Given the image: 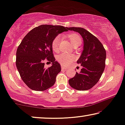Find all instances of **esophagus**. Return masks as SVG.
<instances>
[{
	"mask_svg": "<svg viewBox=\"0 0 125 125\" xmlns=\"http://www.w3.org/2000/svg\"><path fill=\"white\" fill-rule=\"evenodd\" d=\"M61 69L62 70H66V68L65 66H63V65H61Z\"/></svg>",
	"mask_w": 125,
	"mask_h": 125,
	"instance_id": "obj_1",
	"label": "esophagus"
}]
</instances>
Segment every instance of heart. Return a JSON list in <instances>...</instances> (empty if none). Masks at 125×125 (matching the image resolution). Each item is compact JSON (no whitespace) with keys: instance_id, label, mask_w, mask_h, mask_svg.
Here are the masks:
<instances>
[{"instance_id":"1","label":"heart","mask_w":125,"mask_h":125,"mask_svg":"<svg viewBox=\"0 0 125 125\" xmlns=\"http://www.w3.org/2000/svg\"><path fill=\"white\" fill-rule=\"evenodd\" d=\"M68 37L74 46L80 45L82 43L81 37L77 33H70L68 35ZM61 41V37L60 35L56 36L52 40V48L54 52H57L59 51ZM75 59H76V57L74 54L68 53H61L57 57V61L63 65H68L71 62H72Z\"/></svg>"}]
</instances>
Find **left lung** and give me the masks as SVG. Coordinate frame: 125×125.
<instances>
[{
    "label": "left lung",
    "instance_id": "1",
    "mask_svg": "<svg viewBox=\"0 0 125 125\" xmlns=\"http://www.w3.org/2000/svg\"><path fill=\"white\" fill-rule=\"evenodd\" d=\"M81 35L83 40V50L77 62L83 68L76 72L74 77L69 80L70 86L78 90L91 89L100 79L105 67L106 54L103 45L91 33L81 27H70Z\"/></svg>",
    "mask_w": 125,
    "mask_h": 125
}]
</instances>
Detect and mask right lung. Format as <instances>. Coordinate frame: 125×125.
Segmentation results:
<instances>
[{"instance_id": "right-lung-1", "label": "right lung", "mask_w": 125, "mask_h": 125, "mask_svg": "<svg viewBox=\"0 0 125 125\" xmlns=\"http://www.w3.org/2000/svg\"><path fill=\"white\" fill-rule=\"evenodd\" d=\"M68 30V27L60 25H41L22 40L17 49L16 65L22 80L31 89L44 91L54 84L61 65L55 61L52 42L59 33ZM46 61L52 62L47 69L44 68Z\"/></svg>"}]
</instances>
